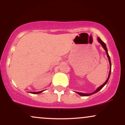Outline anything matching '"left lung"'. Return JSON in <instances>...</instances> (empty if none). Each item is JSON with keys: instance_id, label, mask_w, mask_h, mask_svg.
Here are the masks:
<instances>
[{"instance_id": "left-lung-1", "label": "left lung", "mask_w": 125, "mask_h": 125, "mask_svg": "<svg viewBox=\"0 0 125 125\" xmlns=\"http://www.w3.org/2000/svg\"><path fill=\"white\" fill-rule=\"evenodd\" d=\"M97 41H99V42L100 43V44H101V45L102 46V47L104 48V50H105L106 51V54H107V58H108V59H109V64H110V71H109V75H108V77H107V79H106V81L104 83V84H102V85L100 86V87H99L96 90H95V91L93 93H91V94H83V93H80V92H76L77 94H79V95L81 96H90V95H92V94H96V93L97 92H99L100 89H102L103 88V87L104 86V85H105L107 83V81H109V77H110V73H111V62H110V56L108 54V52H107V48H106V44L104 43L102 41L101 39L99 38H97Z\"/></svg>"}]
</instances>
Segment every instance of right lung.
Segmentation results:
<instances>
[{"label":"right lung","mask_w":125,"mask_h":125,"mask_svg":"<svg viewBox=\"0 0 125 125\" xmlns=\"http://www.w3.org/2000/svg\"><path fill=\"white\" fill-rule=\"evenodd\" d=\"M43 91V90H42V91H40V92H31V94H41V93Z\"/></svg>","instance_id":"1"}]
</instances>
